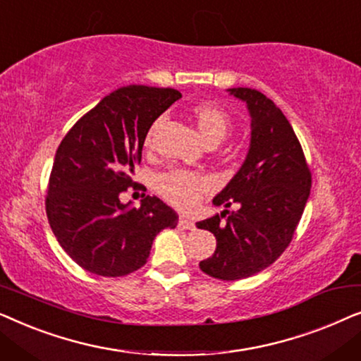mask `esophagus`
<instances>
[{
  "instance_id": "obj_1",
  "label": "esophagus",
  "mask_w": 361,
  "mask_h": 361,
  "mask_svg": "<svg viewBox=\"0 0 361 361\" xmlns=\"http://www.w3.org/2000/svg\"><path fill=\"white\" fill-rule=\"evenodd\" d=\"M177 226H179L180 230H195L194 221H192L189 216H184V215H180L179 224H177Z\"/></svg>"
}]
</instances>
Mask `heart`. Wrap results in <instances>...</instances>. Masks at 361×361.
<instances>
[{
  "instance_id": "1",
  "label": "heart",
  "mask_w": 361,
  "mask_h": 361,
  "mask_svg": "<svg viewBox=\"0 0 361 361\" xmlns=\"http://www.w3.org/2000/svg\"><path fill=\"white\" fill-rule=\"evenodd\" d=\"M194 115L199 128L200 136L209 141H221L228 135L231 121L224 108L216 103L205 102L194 108ZM151 135L147 136V142ZM212 187L209 177L194 174L189 171H171L159 177V190L167 200L180 207V209H192L200 200L202 194Z\"/></svg>"
}]
</instances>
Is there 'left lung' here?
I'll return each instance as SVG.
<instances>
[{
    "label": "left lung",
    "mask_w": 361,
    "mask_h": 361,
    "mask_svg": "<svg viewBox=\"0 0 361 361\" xmlns=\"http://www.w3.org/2000/svg\"><path fill=\"white\" fill-rule=\"evenodd\" d=\"M226 92L246 103L250 146L243 164L212 200L224 210L197 221V228L216 238L215 253L200 261V269L236 281L268 268L288 248L312 182L298 136L273 100L246 87ZM231 203L240 209L230 212Z\"/></svg>",
    "instance_id": "8db88e82"
}]
</instances>
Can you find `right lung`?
I'll return each instance as SVG.
<instances>
[{
    "mask_svg": "<svg viewBox=\"0 0 361 361\" xmlns=\"http://www.w3.org/2000/svg\"><path fill=\"white\" fill-rule=\"evenodd\" d=\"M180 98L174 88L128 85L111 92L78 120L54 157L46 210L63 251L93 274L118 278L140 269L156 235L179 215L157 197L140 209L123 204L133 185L146 135Z\"/></svg>",
    "mask_w": 361,
    "mask_h": 361,
    "instance_id": "obj_1",
    "label": "right lung"
}]
</instances>
